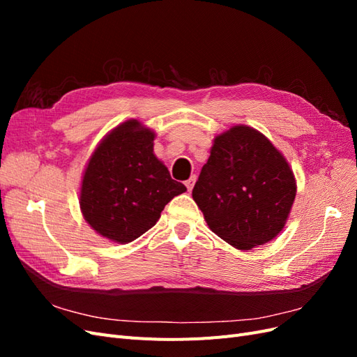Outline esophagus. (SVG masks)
<instances>
[{
    "label": "esophagus",
    "mask_w": 357,
    "mask_h": 357,
    "mask_svg": "<svg viewBox=\"0 0 357 357\" xmlns=\"http://www.w3.org/2000/svg\"><path fill=\"white\" fill-rule=\"evenodd\" d=\"M195 181H197V176H192L189 180H186L185 185H186V188H188L189 192L193 189V185H195Z\"/></svg>",
    "instance_id": "esophagus-1"
}]
</instances>
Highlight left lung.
I'll use <instances>...</instances> for the list:
<instances>
[{"mask_svg": "<svg viewBox=\"0 0 357 357\" xmlns=\"http://www.w3.org/2000/svg\"><path fill=\"white\" fill-rule=\"evenodd\" d=\"M295 195L296 181L284 156L245 125L214 138L192 190L208 228L240 250L275 238Z\"/></svg>", "mask_w": 357, "mask_h": 357, "instance_id": "obj_1", "label": "left lung"}]
</instances>
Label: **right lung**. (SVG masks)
Segmentation results:
<instances>
[{
	"mask_svg": "<svg viewBox=\"0 0 357 357\" xmlns=\"http://www.w3.org/2000/svg\"><path fill=\"white\" fill-rule=\"evenodd\" d=\"M155 132L135 119L114 128L84 169L80 208L104 238L131 243L153 228L165 205L186 186L153 153Z\"/></svg>",
	"mask_w": 357,
	"mask_h": 357,
	"instance_id": "obj_1",
	"label": "right lung"
}]
</instances>
